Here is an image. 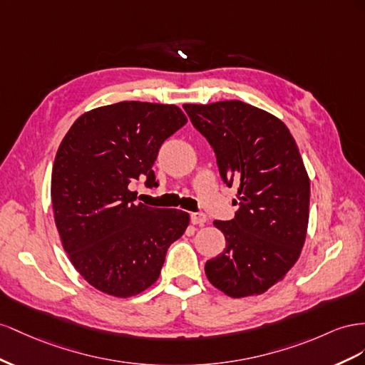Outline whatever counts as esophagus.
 I'll use <instances>...</instances> for the list:
<instances>
[{
    "label": "esophagus",
    "instance_id": "1",
    "mask_svg": "<svg viewBox=\"0 0 365 365\" xmlns=\"http://www.w3.org/2000/svg\"><path fill=\"white\" fill-rule=\"evenodd\" d=\"M191 222H192V225L203 226L207 222V217L203 212H194V214H191Z\"/></svg>",
    "mask_w": 365,
    "mask_h": 365
}]
</instances>
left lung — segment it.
Instances as JSON below:
<instances>
[{
  "mask_svg": "<svg viewBox=\"0 0 365 365\" xmlns=\"http://www.w3.org/2000/svg\"><path fill=\"white\" fill-rule=\"evenodd\" d=\"M183 108L212 147L225 183L238 185L235 217L214 222L226 247L205 274L227 297L262 295L294 267L306 242L310 180L297 142L284 122L242 101Z\"/></svg>",
  "mask_w": 365,
  "mask_h": 365,
  "instance_id": "obj_1",
  "label": "left lung"
}]
</instances>
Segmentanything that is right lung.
I'll return each mask as SVG.
<instances>
[{
  "label": "right lung",
  "instance_id": "obj_1",
  "mask_svg": "<svg viewBox=\"0 0 365 365\" xmlns=\"http://www.w3.org/2000/svg\"><path fill=\"white\" fill-rule=\"evenodd\" d=\"M188 122L175 106L125 101L79 116L51 171V206L62 247L88 284L128 298L158 281L166 251L190 214L134 203L130 183L158 186L160 145Z\"/></svg>",
  "mask_w": 365,
  "mask_h": 365
}]
</instances>
